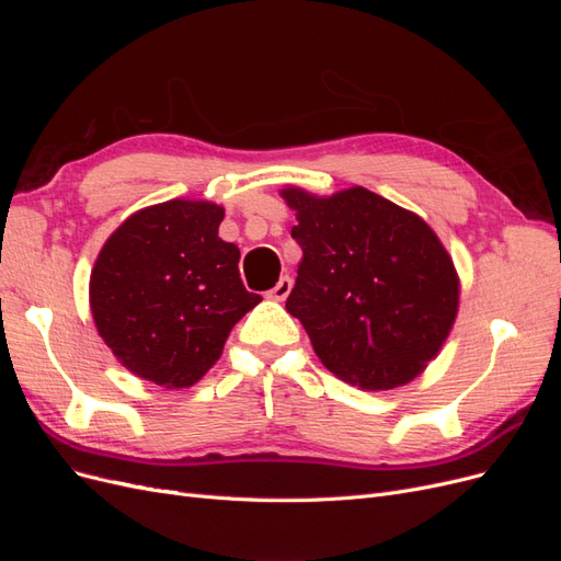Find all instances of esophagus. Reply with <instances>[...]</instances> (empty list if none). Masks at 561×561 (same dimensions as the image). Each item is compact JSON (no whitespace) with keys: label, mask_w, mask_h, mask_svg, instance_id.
<instances>
[{"label":"esophagus","mask_w":561,"mask_h":561,"mask_svg":"<svg viewBox=\"0 0 561 561\" xmlns=\"http://www.w3.org/2000/svg\"><path fill=\"white\" fill-rule=\"evenodd\" d=\"M293 290V278L290 276H280V280L274 285V290H268L266 297L274 299V301H285L287 295Z\"/></svg>","instance_id":"obj_1"}]
</instances>
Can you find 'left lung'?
Returning a JSON list of instances; mask_svg holds the SVG:
<instances>
[{
  "mask_svg": "<svg viewBox=\"0 0 561 561\" xmlns=\"http://www.w3.org/2000/svg\"><path fill=\"white\" fill-rule=\"evenodd\" d=\"M304 257L285 309L332 375L365 390L412 381L447 339L458 278L414 213L353 186L330 198L285 190Z\"/></svg>",
  "mask_w": 561,
  "mask_h": 561,
  "instance_id": "8db88e82",
  "label": "left lung"
}]
</instances>
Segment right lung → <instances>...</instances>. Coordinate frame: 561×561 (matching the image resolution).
<instances>
[{"mask_svg": "<svg viewBox=\"0 0 561 561\" xmlns=\"http://www.w3.org/2000/svg\"><path fill=\"white\" fill-rule=\"evenodd\" d=\"M222 219L208 201H165L130 215L100 250L93 320L133 375L165 388L196 383L262 301L241 280V250L217 236Z\"/></svg>", "mask_w": 561, "mask_h": 561, "instance_id": "1", "label": "right lung"}]
</instances>
